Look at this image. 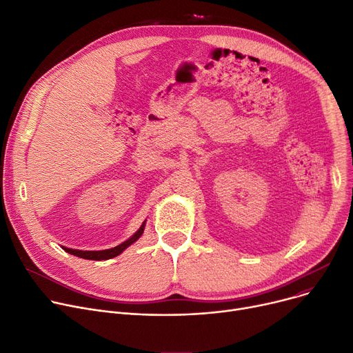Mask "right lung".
<instances>
[{
	"instance_id": "add662e5",
	"label": "right lung",
	"mask_w": 353,
	"mask_h": 353,
	"mask_svg": "<svg viewBox=\"0 0 353 353\" xmlns=\"http://www.w3.org/2000/svg\"><path fill=\"white\" fill-rule=\"evenodd\" d=\"M144 226H145V221L140 226V229L130 237L127 239L125 242H123L121 245L116 246V248H111V249H105V250H77V249H70V248H63L67 253L74 254V256H79L83 259H87V261H107V259H113L116 256H119L120 253H123L130 245H133L137 239H140V236L144 232Z\"/></svg>"
}]
</instances>
